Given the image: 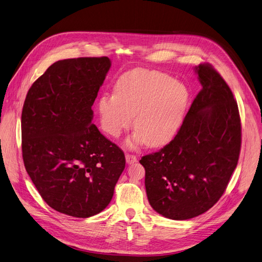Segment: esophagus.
<instances>
[{
	"label": "esophagus",
	"mask_w": 262,
	"mask_h": 262,
	"mask_svg": "<svg viewBox=\"0 0 262 262\" xmlns=\"http://www.w3.org/2000/svg\"><path fill=\"white\" fill-rule=\"evenodd\" d=\"M125 159H126V162L128 164H134L137 162V157L135 155H132V154H126L125 155Z\"/></svg>",
	"instance_id": "obj_1"
}]
</instances>
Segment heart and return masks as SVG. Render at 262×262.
<instances>
[{
    "label": "heart",
    "mask_w": 262,
    "mask_h": 262,
    "mask_svg": "<svg viewBox=\"0 0 262 262\" xmlns=\"http://www.w3.org/2000/svg\"><path fill=\"white\" fill-rule=\"evenodd\" d=\"M189 101V92L172 77L135 69L122 75L115 94H104L98 102L101 125L112 137H118L134 120L137 134L130 145L144 142L151 147L168 143L179 130Z\"/></svg>",
    "instance_id": "1"
}]
</instances>
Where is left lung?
<instances>
[{
	"label": "left lung",
	"instance_id": "1",
	"mask_svg": "<svg viewBox=\"0 0 262 262\" xmlns=\"http://www.w3.org/2000/svg\"><path fill=\"white\" fill-rule=\"evenodd\" d=\"M202 90L172 140L143 156L149 204L172 220L197 217L220 199L237 166L241 123L229 85L208 63L195 67Z\"/></svg>",
	"mask_w": 262,
	"mask_h": 262
}]
</instances>
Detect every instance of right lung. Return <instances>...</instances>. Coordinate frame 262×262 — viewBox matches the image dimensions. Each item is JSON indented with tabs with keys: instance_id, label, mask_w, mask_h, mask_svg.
Segmentation results:
<instances>
[{
	"instance_id": "right-lung-1",
	"label": "right lung",
	"mask_w": 262,
	"mask_h": 262,
	"mask_svg": "<svg viewBox=\"0 0 262 262\" xmlns=\"http://www.w3.org/2000/svg\"><path fill=\"white\" fill-rule=\"evenodd\" d=\"M112 65L107 57L61 60L29 89L22 111L26 171L59 213L87 218L105 208L125 157L93 124V104Z\"/></svg>"
}]
</instances>
